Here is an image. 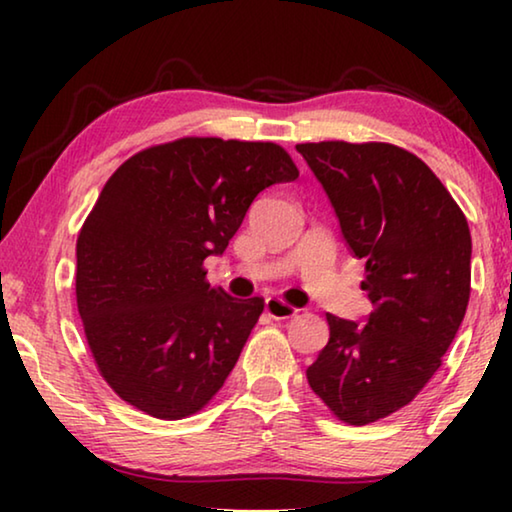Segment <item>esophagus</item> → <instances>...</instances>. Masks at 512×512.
I'll list each match as a JSON object with an SVG mask.
<instances>
[{"label": "esophagus", "instance_id": "1", "mask_svg": "<svg viewBox=\"0 0 512 512\" xmlns=\"http://www.w3.org/2000/svg\"><path fill=\"white\" fill-rule=\"evenodd\" d=\"M266 314L275 318V320H287V318H293L298 314V309L289 305V302H284L282 298H266Z\"/></svg>", "mask_w": 512, "mask_h": 512}]
</instances>
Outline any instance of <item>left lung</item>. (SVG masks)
<instances>
[{
	"label": "left lung",
	"instance_id": "obj_1",
	"mask_svg": "<svg viewBox=\"0 0 512 512\" xmlns=\"http://www.w3.org/2000/svg\"><path fill=\"white\" fill-rule=\"evenodd\" d=\"M366 259V325L327 314L329 341L307 381L354 427L413 402L452 345L470 302L472 237L461 207L418 155L388 142L296 146Z\"/></svg>",
	"mask_w": 512,
	"mask_h": 512
}]
</instances>
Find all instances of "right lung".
Returning a JSON list of instances; mask_svg holds the SVG:
<instances>
[{
  "label": "right lung",
  "instance_id": "add662e5",
  "mask_svg": "<svg viewBox=\"0 0 512 512\" xmlns=\"http://www.w3.org/2000/svg\"><path fill=\"white\" fill-rule=\"evenodd\" d=\"M273 142L180 137L112 173L76 239V307L106 384L183 420L210 404L264 311L207 282L262 189L298 178Z\"/></svg>",
  "mask_w": 512,
  "mask_h": 512
}]
</instances>
